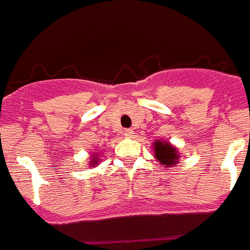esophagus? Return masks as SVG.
Here are the masks:
<instances>
[{"instance_id": "34e87169", "label": "esophagus", "mask_w": 250, "mask_h": 250, "mask_svg": "<svg viewBox=\"0 0 250 250\" xmlns=\"http://www.w3.org/2000/svg\"><path fill=\"white\" fill-rule=\"evenodd\" d=\"M124 135L126 138H131L134 135V131L131 130V129H127V130H124Z\"/></svg>"}]
</instances>
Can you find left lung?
Here are the masks:
<instances>
[{
	"label": "left lung",
	"mask_w": 250,
	"mask_h": 250,
	"mask_svg": "<svg viewBox=\"0 0 250 250\" xmlns=\"http://www.w3.org/2000/svg\"><path fill=\"white\" fill-rule=\"evenodd\" d=\"M152 146L153 156L156 157L160 165H164L165 167H175L179 163L181 153L178 152V148L171 145L170 142L156 139L152 143Z\"/></svg>",
	"instance_id": "obj_1"
}]
</instances>
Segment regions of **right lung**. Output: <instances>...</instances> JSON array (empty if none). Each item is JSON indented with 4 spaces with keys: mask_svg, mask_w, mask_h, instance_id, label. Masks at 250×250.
I'll use <instances>...</instances> for the list:
<instances>
[{
    "mask_svg": "<svg viewBox=\"0 0 250 250\" xmlns=\"http://www.w3.org/2000/svg\"><path fill=\"white\" fill-rule=\"evenodd\" d=\"M99 155H101V152H94L93 155H91L90 159H89V161H90V163H87V165H89L90 167H94L95 165H97V164H99V161H101V157H102V156H99Z\"/></svg>",
    "mask_w": 250,
    "mask_h": 250,
    "instance_id": "1",
    "label": "right lung"
}]
</instances>
